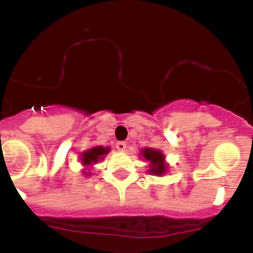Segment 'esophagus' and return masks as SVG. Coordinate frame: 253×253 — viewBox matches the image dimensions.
Masks as SVG:
<instances>
[{
  "label": "esophagus",
  "mask_w": 253,
  "mask_h": 253,
  "mask_svg": "<svg viewBox=\"0 0 253 253\" xmlns=\"http://www.w3.org/2000/svg\"><path fill=\"white\" fill-rule=\"evenodd\" d=\"M116 148H117L118 151H125L127 148V145L125 141H118L117 144H116Z\"/></svg>",
  "instance_id": "34e87169"
}]
</instances>
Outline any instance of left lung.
<instances>
[{
	"mask_svg": "<svg viewBox=\"0 0 253 253\" xmlns=\"http://www.w3.org/2000/svg\"><path fill=\"white\" fill-rule=\"evenodd\" d=\"M141 155L145 158V159L150 162V170L149 172L151 174L155 175H162L167 172V164L164 162L166 157L163 155V153L159 150H155V149L146 148L141 150Z\"/></svg>",
	"mask_w": 253,
	"mask_h": 253,
	"instance_id": "left-lung-1",
	"label": "left lung"
}]
</instances>
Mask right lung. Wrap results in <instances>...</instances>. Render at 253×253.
<instances>
[{"label":"right lung","instance_id":"right-lung-1","mask_svg":"<svg viewBox=\"0 0 253 253\" xmlns=\"http://www.w3.org/2000/svg\"><path fill=\"white\" fill-rule=\"evenodd\" d=\"M109 153V148H103V146H95L89 150L84 151L81 155V164L83 166H93V164L98 163L99 160L104 158L105 154Z\"/></svg>","mask_w":253,"mask_h":253}]
</instances>
